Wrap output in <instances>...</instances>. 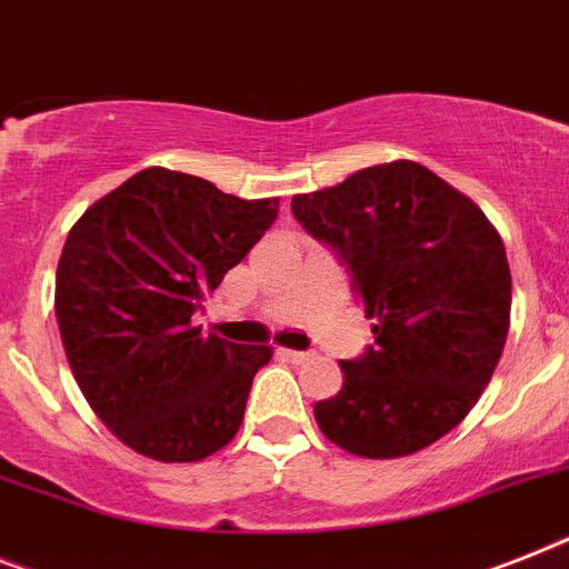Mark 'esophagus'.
Returning a JSON list of instances; mask_svg holds the SVG:
<instances>
[{"mask_svg": "<svg viewBox=\"0 0 569 569\" xmlns=\"http://www.w3.org/2000/svg\"><path fill=\"white\" fill-rule=\"evenodd\" d=\"M280 356H283L286 361H292V365H303V361H309V358H312V352H303V350H280Z\"/></svg>", "mask_w": 569, "mask_h": 569, "instance_id": "1", "label": "esophagus"}]
</instances>
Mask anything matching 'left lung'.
Segmentation results:
<instances>
[{
  "mask_svg": "<svg viewBox=\"0 0 569 569\" xmlns=\"http://www.w3.org/2000/svg\"><path fill=\"white\" fill-rule=\"evenodd\" d=\"M292 213L336 248L376 321L373 350L341 361L343 388L315 405L318 428L367 460L433 446L469 417L509 336L512 274L498 228L408 159L298 193Z\"/></svg>",
  "mask_w": 569,
  "mask_h": 569,
  "instance_id": "8db88e82",
  "label": "left lung"
}]
</instances>
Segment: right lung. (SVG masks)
Masks as SVG:
<instances>
[{
	"instance_id": "add662e5",
	"label": "right lung",
	"mask_w": 569,
	"mask_h": 569,
	"mask_svg": "<svg viewBox=\"0 0 569 569\" xmlns=\"http://www.w3.org/2000/svg\"><path fill=\"white\" fill-rule=\"evenodd\" d=\"M277 202L147 167L71 226L54 286L66 358L89 408L138 455L196 462L240 431L271 347L204 336L190 318L269 231Z\"/></svg>"
}]
</instances>
